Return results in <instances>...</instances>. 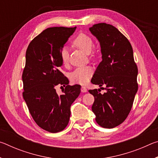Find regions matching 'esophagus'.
Listing matches in <instances>:
<instances>
[{"instance_id":"obj_1","label":"esophagus","mask_w":158,"mask_h":158,"mask_svg":"<svg viewBox=\"0 0 158 158\" xmlns=\"http://www.w3.org/2000/svg\"><path fill=\"white\" fill-rule=\"evenodd\" d=\"M81 90L82 93H85V92H87V89L85 86H81Z\"/></svg>"}]
</instances>
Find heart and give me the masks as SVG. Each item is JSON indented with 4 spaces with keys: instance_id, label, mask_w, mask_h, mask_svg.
<instances>
[{
    "instance_id": "b5f03b06",
    "label": "heart",
    "mask_w": 158,
    "mask_h": 158,
    "mask_svg": "<svg viewBox=\"0 0 158 158\" xmlns=\"http://www.w3.org/2000/svg\"><path fill=\"white\" fill-rule=\"evenodd\" d=\"M73 44L87 54L91 53L94 47V42L92 37L84 33H81L77 35L73 40ZM60 56L64 65H67L69 63V53L68 47H63L60 49ZM93 71L90 67H79L71 73L70 80L74 84L84 85L89 82L93 76Z\"/></svg>"
}]
</instances>
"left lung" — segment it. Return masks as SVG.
<instances>
[{"mask_svg":"<svg viewBox=\"0 0 158 158\" xmlns=\"http://www.w3.org/2000/svg\"><path fill=\"white\" fill-rule=\"evenodd\" d=\"M100 42L102 60L91 79L93 84L106 87L89 90L95 98L92 111L95 121L105 128H114L123 122L131 111L138 90V68L130 42L114 26L105 23L89 28Z\"/></svg>","mask_w":158,"mask_h":158,"instance_id":"1","label":"left lung"}]
</instances>
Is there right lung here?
<instances>
[{
  "label": "right lung",
  "mask_w": 158,
  "mask_h": 158,
  "mask_svg": "<svg viewBox=\"0 0 158 158\" xmlns=\"http://www.w3.org/2000/svg\"><path fill=\"white\" fill-rule=\"evenodd\" d=\"M77 27L48 28L32 40L26 52L22 74L24 99L35 122L47 132L63 130L70 117V106L81 92L80 85H68L60 72V52ZM66 85L58 96L55 87Z\"/></svg>",
  "instance_id": "add662e5"
}]
</instances>
